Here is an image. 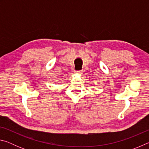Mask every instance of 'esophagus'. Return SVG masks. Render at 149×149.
Wrapping results in <instances>:
<instances>
[{
    "instance_id": "obj_1",
    "label": "esophagus",
    "mask_w": 149,
    "mask_h": 149,
    "mask_svg": "<svg viewBox=\"0 0 149 149\" xmlns=\"http://www.w3.org/2000/svg\"><path fill=\"white\" fill-rule=\"evenodd\" d=\"M75 72H76L77 74H81L83 71H82V70H80V71H76Z\"/></svg>"
}]
</instances>
